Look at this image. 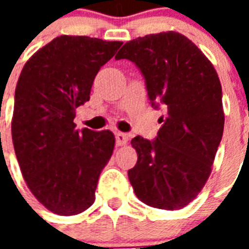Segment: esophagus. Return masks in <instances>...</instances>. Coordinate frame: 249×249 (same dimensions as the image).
Masks as SVG:
<instances>
[{
  "label": "esophagus",
  "mask_w": 249,
  "mask_h": 249,
  "mask_svg": "<svg viewBox=\"0 0 249 249\" xmlns=\"http://www.w3.org/2000/svg\"><path fill=\"white\" fill-rule=\"evenodd\" d=\"M116 144L119 146L126 145L128 144V136L125 135V133H116Z\"/></svg>",
  "instance_id": "1"
}]
</instances>
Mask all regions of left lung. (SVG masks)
<instances>
[{
	"instance_id": "left-lung-1",
	"label": "left lung",
	"mask_w": 249,
	"mask_h": 249,
	"mask_svg": "<svg viewBox=\"0 0 249 249\" xmlns=\"http://www.w3.org/2000/svg\"><path fill=\"white\" fill-rule=\"evenodd\" d=\"M135 62L153 108L165 116L153 141L136 136L137 162L128 171L136 196L159 209H181L207 183L224 130L217 73L192 41L178 32L126 42L116 60Z\"/></svg>"
}]
</instances>
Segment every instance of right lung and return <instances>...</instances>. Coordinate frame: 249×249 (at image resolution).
<instances>
[{"instance_id":"obj_1","label":"right lung","mask_w":249,"mask_h":249,"mask_svg":"<svg viewBox=\"0 0 249 249\" xmlns=\"http://www.w3.org/2000/svg\"><path fill=\"white\" fill-rule=\"evenodd\" d=\"M121 41L60 36L24 65L16 87L12 139L26 185L51 212L71 216L94 201L114 149L110 130L76 129L94 77Z\"/></svg>"}]
</instances>
